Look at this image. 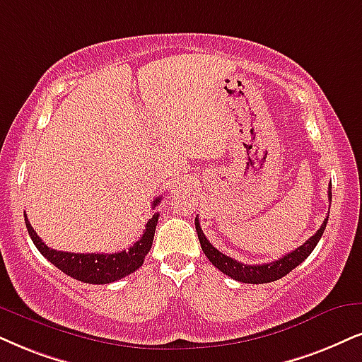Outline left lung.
Instances as JSON below:
<instances>
[{
    "label": "left lung",
    "mask_w": 362,
    "mask_h": 362,
    "mask_svg": "<svg viewBox=\"0 0 362 362\" xmlns=\"http://www.w3.org/2000/svg\"><path fill=\"white\" fill-rule=\"evenodd\" d=\"M329 202H331L332 194H331V185H329ZM327 218H324L321 228H319L315 234L304 242L303 245L297 247V249L292 250V252L282 255L281 259L274 260V262L269 264H259V265H247L242 262H237L235 259L228 257V255L218 252L215 247L210 244L207 240V237L204 235L202 228H200L199 218L195 217V230L197 235H199L200 245H202L204 254L207 255V259L212 262L218 271L226 274V276L235 279L239 282H245V284H267V282H274L277 279H282L284 276H287L292 269H296L300 262H304L305 259L309 257V254L313 252L314 247L317 245L319 239H321L324 234V228H326Z\"/></svg>",
    "instance_id": "left-lung-1"
}]
</instances>
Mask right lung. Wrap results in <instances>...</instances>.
Wrapping results in <instances>:
<instances>
[{"label": "right lung", "mask_w": 362, "mask_h": 362, "mask_svg": "<svg viewBox=\"0 0 362 362\" xmlns=\"http://www.w3.org/2000/svg\"><path fill=\"white\" fill-rule=\"evenodd\" d=\"M162 200V197H157L153 200L152 209L157 207ZM158 222V212L153 214L145 226L144 234L139 240L128 250L115 254H73V252H62V250L49 249L43 240L40 239L38 234L33 230L31 223L25 214V223L28 228V234L40 250L41 255H45L49 262L57 265L62 272L70 276L76 281L86 284H110L115 282L118 279L128 276V274L135 272L136 269L141 267L145 255L152 249V242L155 235V227Z\"/></svg>", "instance_id": "1"}]
</instances>
